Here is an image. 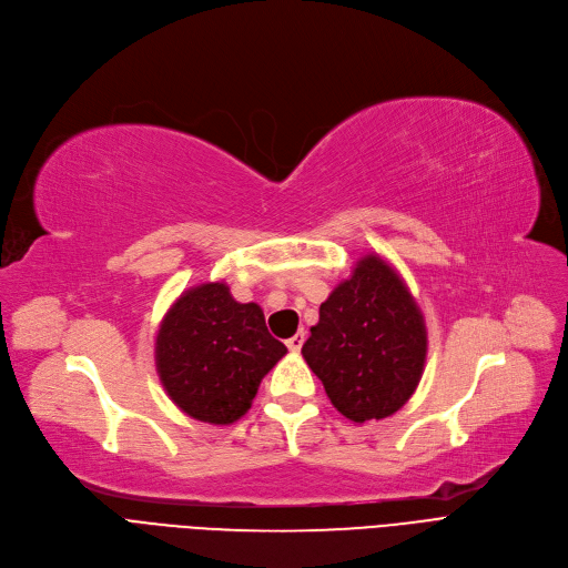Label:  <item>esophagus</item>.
Masks as SVG:
<instances>
[{"label": "esophagus", "instance_id": "obj_1", "mask_svg": "<svg viewBox=\"0 0 568 568\" xmlns=\"http://www.w3.org/2000/svg\"><path fill=\"white\" fill-rule=\"evenodd\" d=\"M303 344H305V329L295 332V335H293L291 339H286V346H288V351H293V353H297L300 348H303Z\"/></svg>", "mask_w": 568, "mask_h": 568}]
</instances>
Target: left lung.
I'll return each instance as SVG.
<instances>
[{"mask_svg":"<svg viewBox=\"0 0 568 568\" xmlns=\"http://www.w3.org/2000/svg\"><path fill=\"white\" fill-rule=\"evenodd\" d=\"M426 344L406 282L385 258L366 254L321 305L303 357L332 406L364 424L404 408L424 374Z\"/></svg>","mask_w":568,"mask_h":568,"instance_id":"1","label":"left lung"}]
</instances>
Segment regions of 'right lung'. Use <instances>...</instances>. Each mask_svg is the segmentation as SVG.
<instances>
[{"mask_svg":"<svg viewBox=\"0 0 568 568\" xmlns=\"http://www.w3.org/2000/svg\"><path fill=\"white\" fill-rule=\"evenodd\" d=\"M286 346L265 327L256 303H236L224 282L187 288L164 314L155 337L162 387L192 419L233 424Z\"/></svg>","mask_w":568,"mask_h":568,"instance_id":"1","label":"right lung"}]
</instances>
